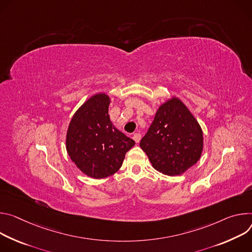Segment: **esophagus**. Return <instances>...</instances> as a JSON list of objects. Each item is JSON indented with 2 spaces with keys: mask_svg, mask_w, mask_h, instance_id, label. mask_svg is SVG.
Returning a JSON list of instances; mask_svg holds the SVG:
<instances>
[{
  "mask_svg": "<svg viewBox=\"0 0 252 252\" xmlns=\"http://www.w3.org/2000/svg\"><path fill=\"white\" fill-rule=\"evenodd\" d=\"M132 138L134 139V141H135L136 143H138L139 141H140V139H141V135L139 134V133H135V134H133Z\"/></svg>",
  "mask_w": 252,
  "mask_h": 252,
  "instance_id": "esophagus-1",
  "label": "esophagus"
}]
</instances>
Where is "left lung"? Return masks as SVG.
<instances>
[{"label":"left lung","mask_w":252,"mask_h":252,"mask_svg":"<svg viewBox=\"0 0 252 252\" xmlns=\"http://www.w3.org/2000/svg\"><path fill=\"white\" fill-rule=\"evenodd\" d=\"M140 147L153 168L178 176L196 164L203 151V132L187 106L173 96L162 103Z\"/></svg>","instance_id":"8db88e82"}]
</instances>
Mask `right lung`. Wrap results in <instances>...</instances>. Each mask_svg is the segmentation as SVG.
Masks as SVG:
<instances>
[{"instance_id": "1", "label": "right lung", "mask_w": 252, "mask_h": 252, "mask_svg": "<svg viewBox=\"0 0 252 252\" xmlns=\"http://www.w3.org/2000/svg\"><path fill=\"white\" fill-rule=\"evenodd\" d=\"M109 104L106 93L91 96L75 112L66 135L71 160L80 171L94 179L115 174L125 154L135 145L134 140L112 124Z\"/></svg>"}]
</instances>
